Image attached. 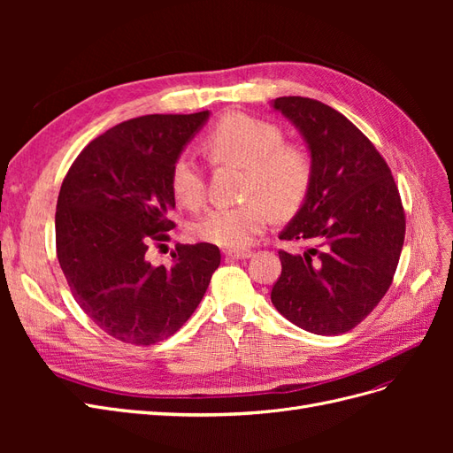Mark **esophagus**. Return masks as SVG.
<instances>
[{"instance_id":"1","label":"esophagus","mask_w":453,"mask_h":453,"mask_svg":"<svg viewBox=\"0 0 453 453\" xmlns=\"http://www.w3.org/2000/svg\"><path fill=\"white\" fill-rule=\"evenodd\" d=\"M251 255H253V251H250V250H228V251H225V257H228V258H236V260L250 258Z\"/></svg>"}]
</instances>
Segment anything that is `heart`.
<instances>
[{
    "label": "heart",
    "mask_w": 453,
    "mask_h": 453,
    "mask_svg": "<svg viewBox=\"0 0 453 453\" xmlns=\"http://www.w3.org/2000/svg\"><path fill=\"white\" fill-rule=\"evenodd\" d=\"M205 149L217 162L248 170V203L215 208L193 225V236L219 248L240 250L263 232L276 213H289L306 196L311 162L303 149L285 145L281 128L243 113L223 117L205 138ZM172 195L183 208L195 210L203 200V175L190 155L177 157L170 173Z\"/></svg>",
    "instance_id": "1"
}]
</instances>
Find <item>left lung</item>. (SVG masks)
Here are the masks:
<instances>
[{
	"label": "left lung",
	"mask_w": 453,
	"mask_h": 453,
	"mask_svg": "<svg viewBox=\"0 0 453 453\" xmlns=\"http://www.w3.org/2000/svg\"><path fill=\"white\" fill-rule=\"evenodd\" d=\"M270 105L303 135L311 162L306 196L280 232L311 248L280 251L272 304L308 333L344 334L393 281L406 230L399 188L376 147L336 109L300 96Z\"/></svg>",
	"instance_id": "obj_1"
}]
</instances>
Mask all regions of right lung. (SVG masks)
Here are the masks:
<instances>
[{"label":"right lung","mask_w":453,"mask_h":453,"mask_svg":"<svg viewBox=\"0 0 453 453\" xmlns=\"http://www.w3.org/2000/svg\"><path fill=\"white\" fill-rule=\"evenodd\" d=\"M210 111L143 115L109 128L72 164L57 203V255L73 298L102 331L150 346L180 331L221 265L211 243L177 245L170 266L147 260L175 225L170 173Z\"/></svg>","instance_id":"obj_1"}]
</instances>
